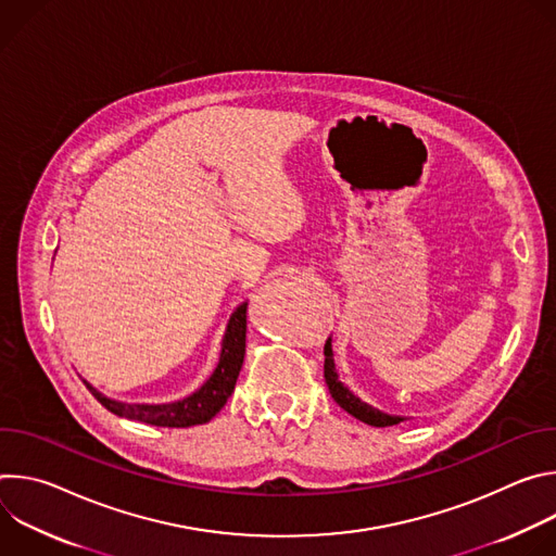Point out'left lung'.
<instances>
[{
    "mask_svg": "<svg viewBox=\"0 0 556 556\" xmlns=\"http://www.w3.org/2000/svg\"><path fill=\"white\" fill-rule=\"evenodd\" d=\"M324 354H326V365H324V376H326V382H328V389L332 393V399L337 401L339 407H343L348 414H352L356 420L365 422V425H371V427H393L399 422H405L407 418L403 416H391V414H384L367 403H363L358 395H354L341 380H339V371H337V365H334V352H332V337H328L326 341V348H324Z\"/></svg>",
    "mask_w": 556,
    "mask_h": 556,
    "instance_id": "1",
    "label": "left lung"
}]
</instances>
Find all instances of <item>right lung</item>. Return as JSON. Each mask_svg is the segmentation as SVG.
<instances>
[{"instance_id":"add662e5","label":"right lung","mask_w":556,"mask_h":556,"mask_svg":"<svg viewBox=\"0 0 556 556\" xmlns=\"http://www.w3.org/2000/svg\"><path fill=\"white\" fill-rule=\"evenodd\" d=\"M247 301L237 305L226 324L224 337H222V350L219 361L213 369V374L189 395L172 403H125L116 401L99 391L92 382H86V387L92 391L94 399L112 414L127 418V420H140L153 427H193L208 422L228 401V395L235 389L237 376H240L244 354H247Z\"/></svg>"}]
</instances>
